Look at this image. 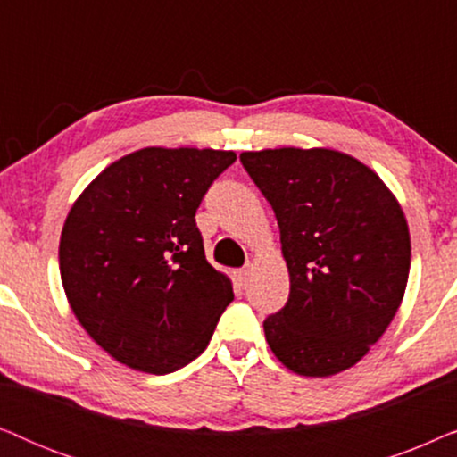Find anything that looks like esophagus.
Segmentation results:
<instances>
[{
  "instance_id": "1",
  "label": "esophagus",
  "mask_w": 457,
  "mask_h": 457,
  "mask_svg": "<svg viewBox=\"0 0 457 457\" xmlns=\"http://www.w3.org/2000/svg\"><path fill=\"white\" fill-rule=\"evenodd\" d=\"M235 278L239 285H247V278H249V268H241V270L235 272Z\"/></svg>"
}]
</instances>
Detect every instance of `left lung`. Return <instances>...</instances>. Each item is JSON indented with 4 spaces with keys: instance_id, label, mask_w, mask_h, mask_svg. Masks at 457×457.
Here are the masks:
<instances>
[{
    "instance_id": "obj_1",
    "label": "left lung",
    "mask_w": 457,
    "mask_h": 457,
    "mask_svg": "<svg viewBox=\"0 0 457 457\" xmlns=\"http://www.w3.org/2000/svg\"><path fill=\"white\" fill-rule=\"evenodd\" d=\"M241 162L272 205L289 270V302L264 320L268 345L299 377L347 370L402 305L411 258L402 205L337 149H262Z\"/></svg>"
}]
</instances>
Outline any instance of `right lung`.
I'll return each mask as SVG.
<instances>
[{
	"mask_svg": "<svg viewBox=\"0 0 457 457\" xmlns=\"http://www.w3.org/2000/svg\"><path fill=\"white\" fill-rule=\"evenodd\" d=\"M235 152L143 147L68 212L60 277L80 327L120 364L168 374L208 347L233 283L204 253L195 212Z\"/></svg>",
	"mask_w": 457,
	"mask_h": 457,
	"instance_id": "right-lung-1",
	"label": "right lung"
}]
</instances>
